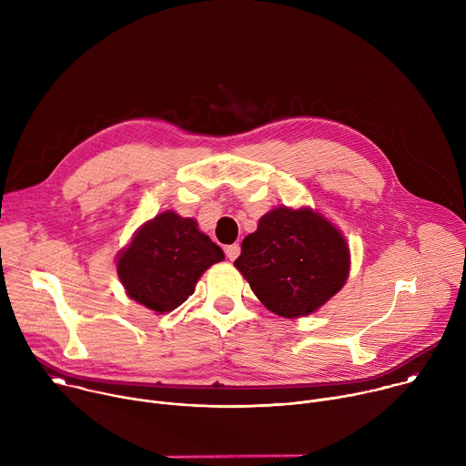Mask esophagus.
Wrapping results in <instances>:
<instances>
[{"instance_id":"esophagus-1","label":"esophagus","mask_w":466,"mask_h":466,"mask_svg":"<svg viewBox=\"0 0 466 466\" xmlns=\"http://www.w3.org/2000/svg\"><path fill=\"white\" fill-rule=\"evenodd\" d=\"M239 252H241L239 243H232V245L225 247V254H227V258H228L230 261H234V259L239 256Z\"/></svg>"}]
</instances>
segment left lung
Masks as SVG:
<instances>
[{"label":"left lung","instance_id":"1","mask_svg":"<svg viewBox=\"0 0 466 466\" xmlns=\"http://www.w3.org/2000/svg\"><path fill=\"white\" fill-rule=\"evenodd\" d=\"M261 304L280 317L319 309L345 284L350 268L341 232L308 208L265 214L234 261Z\"/></svg>","mask_w":466,"mask_h":466}]
</instances>
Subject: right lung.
Segmentation results:
<instances>
[{
  "label": "right lung",
  "mask_w": 466,
  "mask_h": 466,
  "mask_svg": "<svg viewBox=\"0 0 466 466\" xmlns=\"http://www.w3.org/2000/svg\"><path fill=\"white\" fill-rule=\"evenodd\" d=\"M225 258L197 223L164 212L146 223L117 258V275L127 295L166 313L178 308L210 265Z\"/></svg>",
  "instance_id": "add662e5"
}]
</instances>
